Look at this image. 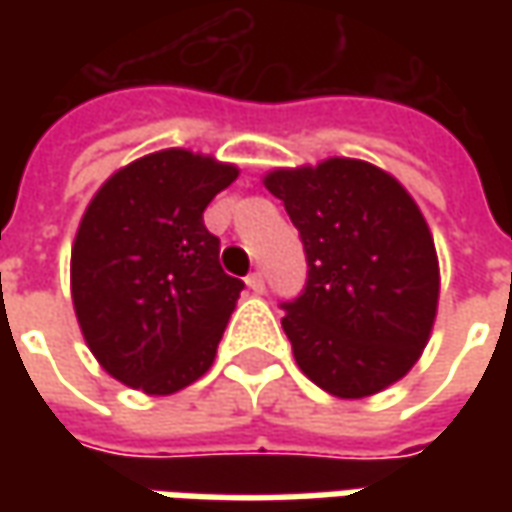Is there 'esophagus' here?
I'll return each mask as SVG.
<instances>
[{
	"instance_id": "1",
	"label": "esophagus",
	"mask_w": 512,
	"mask_h": 512,
	"mask_svg": "<svg viewBox=\"0 0 512 512\" xmlns=\"http://www.w3.org/2000/svg\"><path fill=\"white\" fill-rule=\"evenodd\" d=\"M245 282L253 293H265V276H262V273H250Z\"/></svg>"
}]
</instances>
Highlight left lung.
Instances as JSON below:
<instances>
[{
  "label": "left lung",
  "mask_w": 512,
  "mask_h": 512,
  "mask_svg": "<svg viewBox=\"0 0 512 512\" xmlns=\"http://www.w3.org/2000/svg\"><path fill=\"white\" fill-rule=\"evenodd\" d=\"M265 187L305 245V287L282 302L302 373L339 399L399 382L424 350L439 302L422 210L393 176L359 159L273 170Z\"/></svg>",
  "instance_id": "1"
}]
</instances>
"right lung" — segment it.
<instances>
[{"label": "right lung", "instance_id": "right-lung-1", "mask_svg": "<svg viewBox=\"0 0 512 512\" xmlns=\"http://www.w3.org/2000/svg\"><path fill=\"white\" fill-rule=\"evenodd\" d=\"M239 170L162 150L113 173L82 216L70 290L85 342L113 379L153 396L213 364L245 282L219 265L205 207Z\"/></svg>", "mask_w": 512, "mask_h": 512}]
</instances>
